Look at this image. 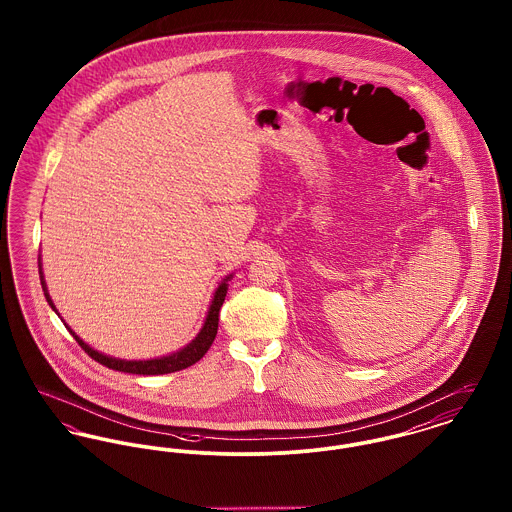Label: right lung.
Returning <instances> with one entry per match:
<instances>
[{"mask_svg": "<svg viewBox=\"0 0 512 512\" xmlns=\"http://www.w3.org/2000/svg\"><path fill=\"white\" fill-rule=\"evenodd\" d=\"M40 274H42V272H40ZM226 280H228V278H226ZM226 280L218 286V290H216V294H214V300H212L211 309H209V315H207V321H205V327L201 329V332L197 334V338H195L189 346H185L183 350L172 354V356L147 361L116 360V358H108V356H104V354H98L96 350H92L89 344H85L75 332L71 331V334L75 336V340L79 342V346L91 356L92 360L106 365L108 369H116V371H123V373H133V375H164V373L180 371V369H185V367L193 365L195 361L201 360V358L207 354V350L211 348L212 342H214V336H216V331H218L220 307H222V303H224L226 290H228ZM40 282H42L46 300L52 305V309L56 311L54 303H52L48 292H46V284H44V278H42V276H40Z\"/></svg>", "mask_w": 512, "mask_h": 512, "instance_id": "1", "label": "right lung"}]
</instances>
